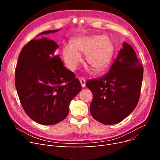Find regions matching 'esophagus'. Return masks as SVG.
I'll use <instances>...</instances> for the list:
<instances>
[{"label": "esophagus", "mask_w": 160, "mask_h": 160, "mask_svg": "<svg viewBox=\"0 0 160 160\" xmlns=\"http://www.w3.org/2000/svg\"><path fill=\"white\" fill-rule=\"evenodd\" d=\"M79 81H80V83L81 84L82 88H85V79L84 78H82V77H80Z\"/></svg>", "instance_id": "1"}]
</instances>
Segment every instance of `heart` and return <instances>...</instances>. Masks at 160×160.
Segmentation results:
<instances>
[{"label": "heart", "mask_w": 160, "mask_h": 160, "mask_svg": "<svg viewBox=\"0 0 160 160\" xmlns=\"http://www.w3.org/2000/svg\"><path fill=\"white\" fill-rule=\"evenodd\" d=\"M72 45L66 44L62 55L69 69L75 70L82 61V54L86 55L88 63L95 71H101L108 65L113 53L111 42L105 35H94L75 38Z\"/></svg>", "instance_id": "b5f03b06"}]
</instances>
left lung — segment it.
I'll list each match as a JSON object with an SVG mask.
<instances>
[{
    "label": "left lung",
    "instance_id": "8db88e82",
    "mask_svg": "<svg viewBox=\"0 0 160 160\" xmlns=\"http://www.w3.org/2000/svg\"><path fill=\"white\" fill-rule=\"evenodd\" d=\"M109 71L86 86L93 93L90 111L98 122L118 123L132 112L139 99L143 67L132 46L123 42Z\"/></svg>",
    "mask_w": 160,
    "mask_h": 160
}]
</instances>
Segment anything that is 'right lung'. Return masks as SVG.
Segmentation results:
<instances>
[{"instance_id": "obj_1", "label": "right lung", "mask_w": 160, "mask_h": 160, "mask_svg": "<svg viewBox=\"0 0 160 160\" xmlns=\"http://www.w3.org/2000/svg\"><path fill=\"white\" fill-rule=\"evenodd\" d=\"M58 47L46 38L30 41L22 49L15 69L14 82L22 108L42 125H54L65 119L71 101L81 90L74 72L65 68L55 53Z\"/></svg>"}]
</instances>
